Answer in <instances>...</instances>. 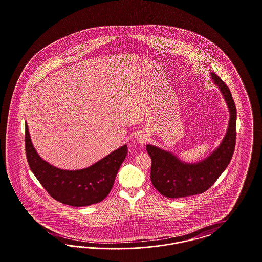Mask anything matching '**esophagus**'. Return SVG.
I'll return each instance as SVG.
<instances>
[{"instance_id": "obj_1", "label": "esophagus", "mask_w": 262, "mask_h": 262, "mask_svg": "<svg viewBox=\"0 0 262 262\" xmlns=\"http://www.w3.org/2000/svg\"><path fill=\"white\" fill-rule=\"evenodd\" d=\"M136 140L139 144H145L147 142V136L145 134H139L136 137Z\"/></svg>"}]
</instances>
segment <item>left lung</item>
I'll return each mask as SVG.
<instances>
[{"label": "left lung", "instance_id": "8db88e82", "mask_svg": "<svg viewBox=\"0 0 262 262\" xmlns=\"http://www.w3.org/2000/svg\"><path fill=\"white\" fill-rule=\"evenodd\" d=\"M211 77L223 94L230 112L227 133L220 145L199 163L183 162L169 151L146 145L152 161L150 174L152 185L166 198H185L206 191L224 172L234 154L237 135L235 102L224 81L214 73H211Z\"/></svg>", "mask_w": 262, "mask_h": 262}]
</instances>
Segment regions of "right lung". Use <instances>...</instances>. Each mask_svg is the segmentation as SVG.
Returning <instances> with one entry per match:
<instances>
[{
	"label": "right lung",
	"instance_id": "1",
	"mask_svg": "<svg viewBox=\"0 0 262 262\" xmlns=\"http://www.w3.org/2000/svg\"><path fill=\"white\" fill-rule=\"evenodd\" d=\"M25 139L27 162L40 184L53 199L76 207L98 203L109 194L127 154V146L124 145L90 167L69 171L52 166L38 155L27 125Z\"/></svg>",
	"mask_w": 262,
	"mask_h": 262
}]
</instances>
